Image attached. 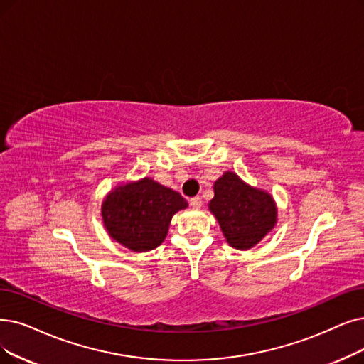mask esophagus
<instances>
[{"mask_svg":"<svg viewBox=\"0 0 364 364\" xmlns=\"http://www.w3.org/2000/svg\"><path fill=\"white\" fill-rule=\"evenodd\" d=\"M190 205H191L193 209H200V208L203 206V201H201L200 197H193V198L190 200Z\"/></svg>","mask_w":364,"mask_h":364,"instance_id":"1","label":"esophagus"}]
</instances>
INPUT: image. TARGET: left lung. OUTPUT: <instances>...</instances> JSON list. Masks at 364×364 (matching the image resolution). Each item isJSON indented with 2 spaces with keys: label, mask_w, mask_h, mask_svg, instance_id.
I'll list each match as a JSON object with an SVG mask.
<instances>
[{
  "label": "left lung",
  "mask_w": 364,
  "mask_h": 364,
  "mask_svg": "<svg viewBox=\"0 0 364 364\" xmlns=\"http://www.w3.org/2000/svg\"><path fill=\"white\" fill-rule=\"evenodd\" d=\"M213 193L209 210L231 248H254L278 223V208L272 194L246 183L235 171H224L215 181Z\"/></svg>",
  "instance_id": "8db88e82"
}]
</instances>
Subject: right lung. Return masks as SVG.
Instances as JSON below:
<instances>
[{"label":"right lung","instance_id":"obj_1","mask_svg":"<svg viewBox=\"0 0 364 364\" xmlns=\"http://www.w3.org/2000/svg\"><path fill=\"white\" fill-rule=\"evenodd\" d=\"M186 208L179 193L143 178L110 190L101 205V218L114 242L133 252H148L164 242L173 215Z\"/></svg>","mask_w":364,"mask_h":364}]
</instances>
